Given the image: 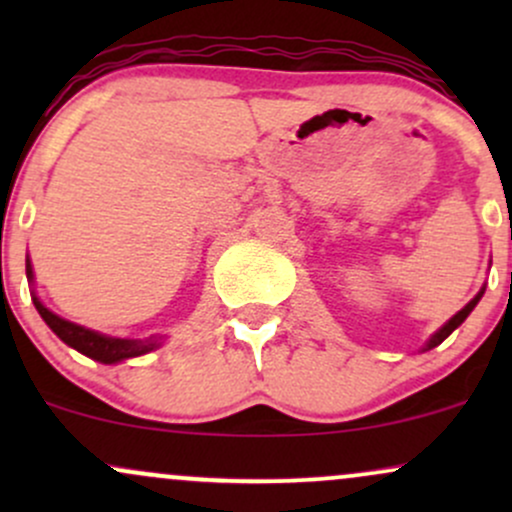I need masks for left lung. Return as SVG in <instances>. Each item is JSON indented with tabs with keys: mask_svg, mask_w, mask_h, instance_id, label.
Returning a JSON list of instances; mask_svg holds the SVG:
<instances>
[{
	"mask_svg": "<svg viewBox=\"0 0 512 512\" xmlns=\"http://www.w3.org/2000/svg\"><path fill=\"white\" fill-rule=\"evenodd\" d=\"M481 296H484V289H481V291L477 293V296H474V298H472V301H469L467 305H464V308L460 310V313H457L455 317H450V320H448V322H445V325H443V327H440V330H438L436 334H433V337H431V342H428V346H426V349H433V346H438L440 342H445V339H448V337H450V334H452V332H455V330H457V327H460L464 320H467V315H469V313H472V310H474V305H477V303H479V298H481Z\"/></svg>",
	"mask_w": 512,
	"mask_h": 512,
	"instance_id": "1",
	"label": "left lung"
}]
</instances>
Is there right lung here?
<instances>
[{
    "label": "right lung",
    "mask_w": 512,
    "mask_h": 512,
    "mask_svg": "<svg viewBox=\"0 0 512 512\" xmlns=\"http://www.w3.org/2000/svg\"><path fill=\"white\" fill-rule=\"evenodd\" d=\"M28 279H33V269L31 262H28ZM35 308H38L40 317L48 322V327L57 337L62 339L64 344H69L72 349L81 351V354L93 358V361H101V363H117V361H125V358H134V356H142L146 351L156 349V342L146 339V342H139V339H113V337H105V334H98L93 330H86V327L74 325V322L62 320L55 313H50L38 298H33Z\"/></svg>",
    "instance_id": "right-lung-1"
}]
</instances>
